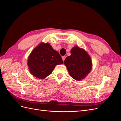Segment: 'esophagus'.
<instances>
[{"mask_svg": "<svg viewBox=\"0 0 121 121\" xmlns=\"http://www.w3.org/2000/svg\"><path fill=\"white\" fill-rule=\"evenodd\" d=\"M65 56H62V59H63V60L64 61L65 60Z\"/></svg>", "mask_w": 121, "mask_h": 121, "instance_id": "esophagus-1", "label": "esophagus"}]
</instances>
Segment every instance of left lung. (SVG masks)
Wrapping results in <instances>:
<instances>
[{"label": "left lung", "instance_id": "8db88e82", "mask_svg": "<svg viewBox=\"0 0 121 121\" xmlns=\"http://www.w3.org/2000/svg\"><path fill=\"white\" fill-rule=\"evenodd\" d=\"M64 64L71 77L77 81L85 78L92 69V61L84 49L75 46L71 50V56L65 58Z\"/></svg>", "mask_w": 121, "mask_h": 121}]
</instances>
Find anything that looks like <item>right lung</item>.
I'll return each instance as SVG.
<instances>
[{
    "label": "right lung",
    "mask_w": 121,
    "mask_h": 121,
    "mask_svg": "<svg viewBox=\"0 0 121 121\" xmlns=\"http://www.w3.org/2000/svg\"><path fill=\"white\" fill-rule=\"evenodd\" d=\"M63 64L61 56L49 43H41L33 50L28 59L31 74L39 79L52 74L57 65Z\"/></svg>",
    "instance_id": "obj_1"
}]
</instances>
